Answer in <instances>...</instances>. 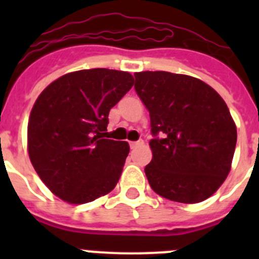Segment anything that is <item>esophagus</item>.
I'll return each instance as SVG.
<instances>
[{"label": "esophagus", "mask_w": 259, "mask_h": 259, "mask_svg": "<svg viewBox=\"0 0 259 259\" xmlns=\"http://www.w3.org/2000/svg\"><path fill=\"white\" fill-rule=\"evenodd\" d=\"M143 144H144L143 140H137V141H132V143H130V146L134 149V148H137V146L143 145Z\"/></svg>", "instance_id": "esophagus-1"}]
</instances>
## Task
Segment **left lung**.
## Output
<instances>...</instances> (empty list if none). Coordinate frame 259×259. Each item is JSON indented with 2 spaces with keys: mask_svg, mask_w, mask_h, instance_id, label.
<instances>
[{
  "mask_svg": "<svg viewBox=\"0 0 259 259\" xmlns=\"http://www.w3.org/2000/svg\"><path fill=\"white\" fill-rule=\"evenodd\" d=\"M149 110L153 159L145 175L157 194L182 203L206 200L231 170L237 132L227 105L200 79L166 71L135 74Z\"/></svg>",
  "mask_w": 259,
  "mask_h": 259,
  "instance_id": "1",
  "label": "left lung"
}]
</instances>
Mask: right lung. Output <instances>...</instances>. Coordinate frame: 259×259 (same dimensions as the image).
<instances>
[{"instance_id": "1", "label": "right lung", "mask_w": 259, "mask_h": 259, "mask_svg": "<svg viewBox=\"0 0 259 259\" xmlns=\"http://www.w3.org/2000/svg\"><path fill=\"white\" fill-rule=\"evenodd\" d=\"M134 85L124 71L70 72L42 91L28 120V154L40 179L68 203L105 196L118 183L130 145L105 139L109 111Z\"/></svg>"}]
</instances>
